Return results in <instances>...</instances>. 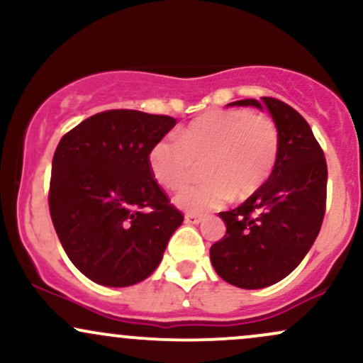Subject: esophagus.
Here are the masks:
<instances>
[{
	"mask_svg": "<svg viewBox=\"0 0 363 363\" xmlns=\"http://www.w3.org/2000/svg\"><path fill=\"white\" fill-rule=\"evenodd\" d=\"M201 218L203 216L199 213H186V216H184L186 223H199L201 222Z\"/></svg>",
	"mask_w": 363,
	"mask_h": 363,
	"instance_id": "esophagus-1",
	"label": "esophagus"
}]
</instances>
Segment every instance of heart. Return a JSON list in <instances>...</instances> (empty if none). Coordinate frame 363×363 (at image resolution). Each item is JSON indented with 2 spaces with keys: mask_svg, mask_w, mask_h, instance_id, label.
Here are the masks:
<instances>
[{
  "mask_svg": "<svg viewBox=\"0 0 363 363\" xmlns=\"http://www.w3.org/2000/svg\"><path fill=\"white\" fill-rule=\"evenodd\" d=\"M280 155V131L266 114L220 109L191 121L177 140L162 138L148 153L153 177L165 189L184 187L199 164L206 181L186 187L177 196L184 210L205 211L256 194L268 182Z\"/></svg>",
  "mask_w": 363,
  "mask_h": 363,
  "instance_id": "1",
  "label": "heart"
}]
</instances>
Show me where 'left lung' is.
<instances>
[{
  "instance_id": "left-lung-1",
  "label": "left lung",
  "mask_w": 363,
  "mask_h": 363,
  "mask_svg": "<svg viewBox=\"0 0 363 363\" xmlns=\"http://www.w3.org/2000/svg\"><path fill=\"white\" fill-rule=\"evenodd\" d=\"M280 131L268 182L239 208L222 211L227 232L210 249L215 272L240 289H264L294 272L318 237L326 211L328 165L307 121L289 104L261 97ZM261 104L254 99L230 106Z\"/></svg>"
}]
</instances>
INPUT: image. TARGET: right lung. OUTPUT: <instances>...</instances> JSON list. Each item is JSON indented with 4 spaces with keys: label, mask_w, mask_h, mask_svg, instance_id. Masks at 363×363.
I'll return each mask as SVG.
<instances>
[{
    "label": "right lung",
    "mask_w": 363,
    "mask_h": 363,
    "mask_svg": "<svg viewBox=\"0 0 363 363\" xmlns=\"http://www.w3.org/2000/svg\"><path fill=\"white\" fill-rule=\"evenodd\" d=\"M176 119L99 112L62 136L52 157L49 211L62 249L91 281L135 285L162 261L184 215L153 177L148 153Z\"/></svg>",
    "instance_id": "add662e5"
}]
</instances>
